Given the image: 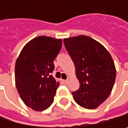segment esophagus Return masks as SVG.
<instances>
[{"label":"esophagus","mask_w":128,"mask_h":128,"mask_svg":"<svg viewBox=\"0 0 128 128\" xmlns=\"http://www.w3.org/2000/svg\"><path fill=\"white\" fill-rule=\"evenodd\" d=\"M62 81H63V83H64V84H66V83L68 82V80H62Z\"/></svg>","instance_id":"obj_1"}]
</instances>
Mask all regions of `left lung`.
I'll list each match as a JSON object with an SVG mask.
<instances>
[{"instance_id":"8db88e82","label":"left lung","mask_w":128,"mask_h":128,"mask_svg":"<svg viewBox=\"0 0 128 128\" xmlns=\"http://www.w3.org/2000/svg\"><path fill=\"white\" fill-rule=\"evenodd\" d=\"M64 44L70 54L80 83L73 98L84 108L94 109L110 95L116 69L107 49L93 38L80 35L65 38Z\"/></svg>"}]
</instances>
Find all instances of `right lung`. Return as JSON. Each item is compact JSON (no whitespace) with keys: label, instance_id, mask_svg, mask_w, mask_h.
<instances>
[{"label":"right lung","instance_id":"add662e5","mask_svg":"<svg viewBox=\"0 0 128 128\" xmlns=\"http://www.w3.org/2000/svg\"><path fill=\"white\" fill-rule=\"evenodd\" d=\"M61 46V39L40 36L23 48L16 60L17 90L24 104L36 111L46 110L54 101L60 83L51 73Z\"/></svg>","mask_w":128,"mask_h":128}]
</instances>
